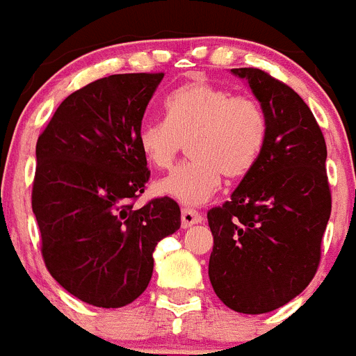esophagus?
Masks as SVG:
<instances>
[{
    "instance_id": "34e87169",
    "label": "esophagus",
    "mask_w": 356,
    "mask_h": 356,
    "mask_svg": "<svg viewBox=\"0 0 356 356\" xmlns=\"http://www.w3.org/2000/svg\"><path fill=\"white\" fill-rule=\"evenodd\" d=\"M200 221H202V216H200L197 211L188 209V207L181 209V227L183 228H190L192 225L200 223Z\"/></svg>"
}]
</instances>
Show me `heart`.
<instances>
[{"instance_id":"1","label":"heart","mask_w":356,"mask_h":356,"mask_svg":"<svg viewBox=\"0 0 356 356\" xmlns=\"http://www.w3.org/2000/svg\"><path fill=\"white\" fill-rule=\"evenodd\" d=\"M168 119H147L138 145L157 170H168L183 142L192 161L156 185L157 193L185 206H200L220 190L221 175L244 178L258 163L268 135L261 105L228 88L195 79L166 98Z\"/></svg>"}]
</instances>
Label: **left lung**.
Here are the masks:
<instances>
[{
	"mask_svg": "<svg viewBox=\"0 0 356 356\" xmlns=\"http://www.w3.org/2000/svg\"><path fill=\"white\" fill-rule=\"evenodd\" d=\"M248 83L268 121L258 163L207 221L214 245L209 280L230 309L280 308L312 282L330 218L327 147L308 105L259 69H232Z\"/></svg>",
	"mask_w": 356,
	"mask_h": 356,
	"instance_id": "1",
	"label": "left lung"
}]
</instances>
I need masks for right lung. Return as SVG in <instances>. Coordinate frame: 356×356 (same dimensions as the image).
Here are the masks:
<instances>
[{
	"label": "right lung",
	"mask_w": 356,
	"mask_h": 356,
	"mask_svg": "<svg viewBox=\"0 0 356 356\" xmlns=\"http://www.w3.org/2000/svg\"><path fill=\"white\" fill-rule=\"evenodd\" d=\"M164 74H114L65 98L36 143L33 213L48 272L98 308L135 301L157 242L178 230L170 197L135 209L150 171L138 129Z\"/></svg>",
	"instance_id": "obj_1"
}]
</instances>
